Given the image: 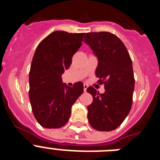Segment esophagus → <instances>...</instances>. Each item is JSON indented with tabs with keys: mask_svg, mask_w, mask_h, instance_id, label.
<instances>
[{
	"mask_svg": "<svg viewBox=\"0 0 160 160\" xmlns=\"http://www.w3.org/2000/svg\"><path fill=\"white\" fill-rule=\"evenodd\" d=\"M83 88H84V91H87V89L88 88V85L85 84L84 83V85H83Z\"/></svg>",
	"mask_w": 160,
	"mask_h": 160,
	"instance_id": "esophagus-1",
	"label": "esophagus"
}]
</instances>
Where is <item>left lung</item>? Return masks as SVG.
I'll return each instance as SVG.
<instances>
[{
  "instance_id": "1",
  "label": "left lung",
  "mask_w": 160,
  "mask_h": 160,
  "mask_svg": "<svg viewBox=\"0 0 160 160\" xmlns=\"http://www.w3.org/2000/svg\"><path fill=\"white\" fill-rule=\"evenodd\" d=\"M84 42L98 58L96 76L105 88L103 94L92 87L87 88L93 96L92 103L87 107V118L94 129L113 131L122 124L132 106L135 88L132 62L125 45L111 32H87Z\"/></svg>"
}]
</instances>
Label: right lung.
<instances>
[{
    "label": "right lung",
    "instance_id": "obj_1",
    "mask_svg": "<svg viewBox=\"0 0 160 160\" xmlns=\"http://www.w3.org/2000/svg\"><path fill=\"white\" fill-rule=\"evenodd\" d=\"M83 35V32L54 31L37 47L29 70V96L33 115L43 128H60L66 125L72 106L82 94V82L68 87L62 82V75L81 47Z\"/></svg>",
    "mask_w": 160,
    "mask_h": 160
}]
</instances>
